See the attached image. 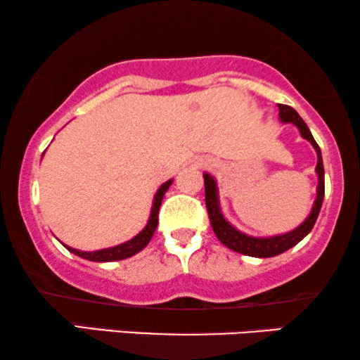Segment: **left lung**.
Segmentation results:
<instances>
[{"instance_id":"obj_1","label":"left lung","mask_w":360,"mask_h":360,"mask_svg":"<svg viewBox=\"0 0 360 360\" xmlns=\"http://www.w3.org/2000/svg\"><path fill=\"white\" fill-rule=\"evenodd\" d=\"M278 117L280 121L288 124L292 122L293 126H297L300 131V136L303 139H307L309 144L314 147L318 155V164H316V175H318V186H316V200H314L311 213L308 214V218L303 221L298 228H295L288 233L277 234V236H267V238H255V236H249L243 233V231L236 229L233 224L229 223L228 219L223 216V211H221L219 206V195H218V185H216V180L210 174H203L205 179V200H206V210H208L210 214V223L213 226V231L221 243H223L226 248L234 250V252L250 255V257H274V255H278L285 252V250L292 249L293 245H297L300 240H302L304 236H308L309 231L313 229L314 223H316V218L319 214V210H321L323 198H324V167H323V157H321V149L314 141L311 131L308 129L307 122H304L297 111L293 108L287 105H278Z\"/></svg>"}]
</instances>
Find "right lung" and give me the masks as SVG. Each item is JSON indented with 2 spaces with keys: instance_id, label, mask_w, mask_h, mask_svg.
Segmentation results:
<instances>
[{
  "instance_id": "obj_1",
  "label": "right lung",
  "mask_w": 360,
  "mask_h": 360,
  "mask_svg": "<svg viewBox=\"0 0 360 360\" xmlns=\"http://www.w3.org/2000/svg\"><path fill=\"white\" fill-rule=\"evenodd\" d=\"M172 181L174 180H167L165 184H162L159 186V190H157V193L154 196V201H152L150 216H149V221H147L146 228L142 229L139 234H136L132 239L126 240V243H122V244H117V245H115V248L93 250V252H85V250L68 248V245H65V244L63 245H65V248L70 250L72 254H75L82 259L91 260V262H115V260L132 257L134 254L141 252V250L144 249L147 244H149V240L152 239V236H154V233H155L157 224H159V208L162 205V200H164V195L167 193V190H169V186L172 185Z\"/></svg>"
}]
</instances>
